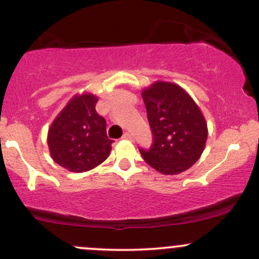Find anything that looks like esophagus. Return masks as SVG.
<instances>
[{"label": "esophagus", "mask_w": 259, "mask_h": 259, "mask_svg": "<svg viewBox=\"0 0 259 259\" xmlns=\"http://www.w3.org/2000/svg\"><path fill=\"white\" fill-rule=\"evenodd\" d=\"M123 138H124V139H126V140H133V134H130V133H125V134H124Z\"/></svg>", "instance_id": "esophagus-1"}]
</instances>
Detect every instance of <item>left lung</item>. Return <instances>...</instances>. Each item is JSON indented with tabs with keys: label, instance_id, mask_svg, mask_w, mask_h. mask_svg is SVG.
Instances as JSON below:
<instances>
[{
	"label": "left lung",
	"instance_id": "left-lung-1",
	"mask_svg": "<svg viewBox=\"0 0 259 259\" xmlns=\"http://www.w3.org/2000/svg\"><path fill=\"white\" fill-rule=\"evenodd\" d=\"M153 145L140 148L145 162L164 175H177L200 159L208 136L207 121L194 99L175 82L154 81L142 89Z\"/></svg>",
	"mask_w": 259,
	"mask_h": 259
}]
</instances>
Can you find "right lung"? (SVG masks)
<instances>
[{"mask_svg":"<svg viewBox=\"0 0 259 259\" xmlns=\"http://www.w3.org/2000/svg\"><path fill=\"white\" fill-rule=\"evenodd\" d=\"M97 101L91 92L75 94L49 127L50 156L73 173L96 168L111 153L113 140L107 136L105 118L95 108Z\"/></svg>","mask_w":259,"mask_h":259,"instance_id":"obj_1","label":"right lung"}]
</instances>
